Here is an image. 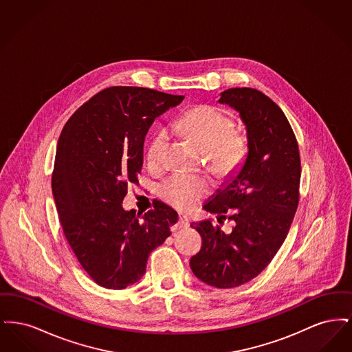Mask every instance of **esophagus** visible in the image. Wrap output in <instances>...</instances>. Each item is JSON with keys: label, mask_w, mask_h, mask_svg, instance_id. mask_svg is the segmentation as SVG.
<instances>
[{"label": "esophagus", "mask_w": 352, "mask_h": 352, "mask_svg": "<svg viewBox=\"0 0 352 352\" xmlns=\"http://www.w3.org/2000/svg\"><path fill=\"white\" fill-rule=\"evenodd\" d=\"M188 226H190V220H188V218H187L186 215H181L178 223L175 224V228H177V230H184V228H187Z\"/></svg>", "instance_id": "esophagus-1"}]
</instances>
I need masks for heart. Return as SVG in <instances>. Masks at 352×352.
Segmentation results:
<instances>
[{
	"mask_svg": "<svg viewBox=\"0 0 352 352\" xmlns=\"http://www.w3.org/2000/svg\"><path fill=\"white\" fill-rule=\"evenodd\" d=\"M178 129L191 135L206 151L208 162L221 173H231L239 168L247 155V140L234 132V120L221 109L201 105L187 112L178 122ZM165 129L158 131L148 146L146 158L151 165H158L168 144ZM161 195L171 206L188 210L208 191V181L199 174L174 173L160 186Z\"/></svg>",
	"mask_w": 352,
	"mask_h": 352,
	"instance_id": "1",
	"label": "heart"
}]
</instances>
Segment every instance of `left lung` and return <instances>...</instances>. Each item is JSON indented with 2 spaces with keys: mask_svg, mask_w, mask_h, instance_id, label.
<instances>
[{
  "mask_svg": "<svg viewBox=\"0 0 352 352\" xmlns=\"http://www.w3.org/2000/svg\"><path fill=\"white\" fill-rule=\"evenodd\" d=\"M218 102L239 113L248 153L203 208L217 214L218 221L231 214L236 226L226 234L210 220L191 223L201 234V248L190 267L204 284L230 289L258 276L281 248L298 206L301 161L284 112L263 92L230 88Z\"/></svg>",
  "mask_w": 352,
  "mask_h": 352,
  "instance_id": "8db88e82",
  "label": "left lung"
}]
</instances>
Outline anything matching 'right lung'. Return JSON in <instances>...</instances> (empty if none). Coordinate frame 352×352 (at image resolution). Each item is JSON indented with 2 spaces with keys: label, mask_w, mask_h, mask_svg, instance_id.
Masks as SVG:
<instances>
[{
  "label": "right lung",
  "mask_w": 352,
  "mask_h": 352,
  "mask_svg": "<svg viewBox=\"0 0 352 352\" xmlns=\"http://www.w3.org/2000/svg\"><path fill=\"white\" fill-rule=\"evenodd\" d=\"M184 99L141 87L107 88L84 102L60 133L52 195L71 250L102 287L140 281L151 252L178 221L162 201L141 217L125 211L122 201L128 184L138 182L151 124Z\"/></svg>",
  "instance_id": "right-lung-1"
}]
</instances>
